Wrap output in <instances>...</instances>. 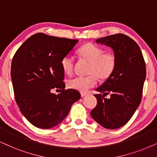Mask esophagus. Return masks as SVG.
Masks as SVG:
<instances>
[{"label": "esophagus", "mask_w": 157, "mask_h": 157, "mask_svg": "<svg viewBox=\"0 0 157 157\" xmlns=\"http://www.w3.org/2000/svg\"><path fill=\"white\" fill-rule=\"evenodd\" d=\"M88 93H86V92H81V96H82V98H83V97H84V96H86V94H87Z\"/></svg>", "instance_id": "1"}]
</instances>
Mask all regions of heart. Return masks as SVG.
<instances>
[{"label":"heart","instance_id":"heart-1","mask_svg":"<svg viewBox=\"0 0 157 157\" xmlns=\"http://www.w3.org/2000/svg\"><path fill=\"white\" fill-rule=\"evenodd\" d=\"M78 55L83 59L90 62L86 76H76L70 79L67 84L69 88L80 92H86L94 87L98 83V77L105 80L112 75L116 67V57L113 54L105 52L104 49L93 44H86L79 48ZM61 66L66 75L73 72L74 60L72 56L67 55L61 59Z\"/></svg>","mask_w":157,"mask_h":157}]
</instances>
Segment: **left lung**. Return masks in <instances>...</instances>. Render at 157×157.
<instances>
[{
  "label": "left lung",
  "mask_w": 157,
  "mask_h": 157,
  "mask_svg": "<svg viewBox=\"0 0 157 157\" xmlns=\"http://www.w3.org/2000/svg\"><path fill=\"white\" fill-rule=\"evenodd\" d=\"M97 43L110 46L116 57L111 76L96 89L98 100L91 116L98 124L110 129L125 125L132 118L142 99L146 76V63L138 44L122 33L98 38ZM110 94L109 99L105 95Z\"/></svg>",
  "instance_id": "8db88e82"
}]
</instances>
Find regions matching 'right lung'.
I'll use <instances>...</instances> for the list:
<instances>
[{"label":"right lung","instance_id":"1","mask_svg":"<svg viewBox=\"0 0 157 157\" xmlns=\"http://www.w3.org/2000/svg\"><path fill=\"white\" fill-rule=\"evenodd\" d=\"M78 40L38 33L17 49L11 62V76L15 100L35 127L49 129L67 117L81 98L78 90H65L61 59ZM56 88L61 92L52 94Z\"/></svg>","mask_w":157,"mask_h":157}]
</instances>
